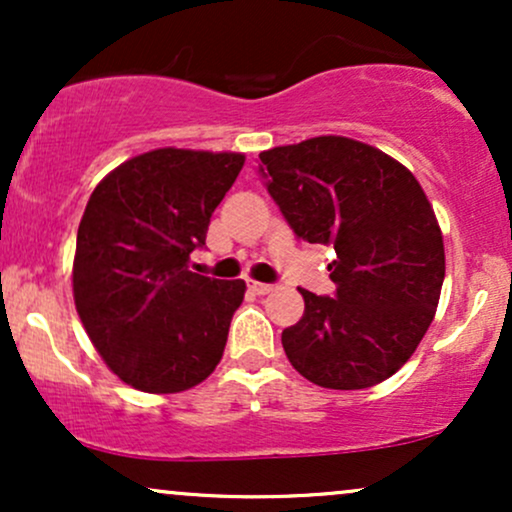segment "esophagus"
<instances>
[{
    "instance_id": "34e87169",
    "label": "esophagus",
    "mask_w": 512,
    "mask_h": 512,
    "mask_svg": "<svg viewBox=\"0 0 512 512\" xmlns=\"http://www.w3.org/2000/svg\"><path fill=\"white\" fill-rule=\"evenodd\" d=\"M248 289L255 293V296H264V293L274 291V284H262V281H248Z\"/></svg>"
}]
</instances>
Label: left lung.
Instances as JSON below:
<instances>
[{
    "mask_svg": "<svg viewBox=\"0 0 512 512\" xmlns=\"http://www.w3.org/2000/svg\"><path fill=\"white\" fill-rule=\"evenodd\" d=\"M264 187L298 240L332 245V296L301 289L305 313L281 332L291 366L330 390H363L397 373L436 315L443 236L402 163L346 137L260 154Z\"/></svg>",
    "mask_w": 512,
    "mask_h": 512,
    "instance_id": "1",
    "label": "left lung"
}]
</instances>
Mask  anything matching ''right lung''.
I'll list each match as a JSON object with an SVG mask.
<instances>
[{
    "instance_id": "right-lung-1",
    "label": "right lung",
    "mask_w": 512,
    "mask_h": 512,
    "mask_svg": "<svg viewBox=\"0 0 512 512\" xmlns=\"http://www.w3.org/2000/svg\"><path fill=\"white\" fill-rule=\"evenodd\" d=\"M243 154L156 149L93 190L74 257V303L110 370L134 390L168 395L221 361L245 281L190 272Z\"/></svg>"
}]
</instances>
